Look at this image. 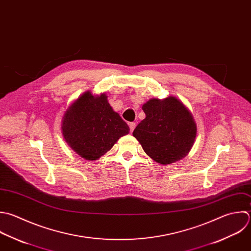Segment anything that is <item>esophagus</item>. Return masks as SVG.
Here are the masks:
<instances>
[{"instance_id":"1","label":"esophagus","mask_w":251,"mask_h":251,"mask_svg":"<svg viewBox=\"0 0 251 251\" xmlns=\"http://www.w3.org/2000/svg\"><path fill=\"white\" fill-rule=\"evenodd\" d=\"M129 127H130V132L132 133V132L134 131V129L136 128V123H134V122H131V123L129 124Z\"/></svg>"}]
</instances>
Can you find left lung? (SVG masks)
<instances>
[{
  "instance_id": "obj_1",
  "label": "left lung",
  "mask_w": 251,
  "mask_h": 251,
  "mask_svg": "<svg viewBox=\"0 0 251 251\" xmlns=\"http://www.w3.org/2000/svg\"><path fill=\"white\" fill-rule=\"evenodd\" d=\"M143 110L146 118L133 136L145 152L163 165L187 156L197 137V125L184 103L175 97L151 99L143 105Z\"/></svg>"
}]
</instances>
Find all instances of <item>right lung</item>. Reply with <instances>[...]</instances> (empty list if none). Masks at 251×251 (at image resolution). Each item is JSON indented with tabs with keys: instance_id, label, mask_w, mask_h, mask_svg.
I'll return each mask as SVG.
<instances>
[{
	"instance_id": "right-lung-1",
	"label": "right lung",
	"mask_w": 251,
	"mask_h": 251,
	"mask_svg": "<svg viewBox=\"0 0 251 251\" xmlns=\"http://www.w3.org/2000/svg\"><path fill=\"white\" fill-rule=\"evenodd\" d=\"M61 131L65 142L81 157L97 160L129 133L127 123L107 101V96L85 92L65 111Z\"/></svg>"
}]
</instances>
